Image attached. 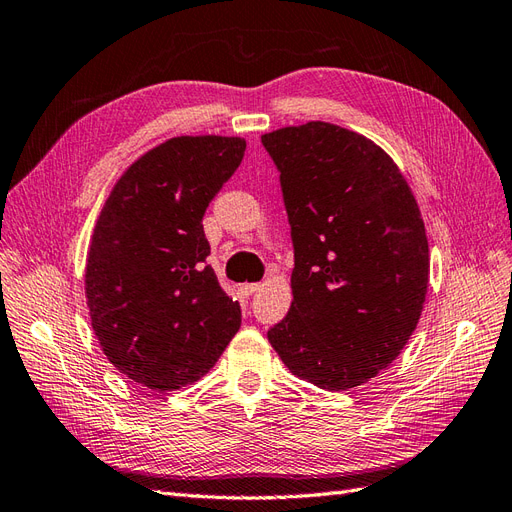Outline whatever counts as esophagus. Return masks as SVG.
I'll return each instance as SVG.
<instances>
[{"mask_svg": "<svg viewBox=\"0 0 512 512\" xmlns=\"http://www.w3.org/2000/svg\"><path fill=\"white\" fill-rule=\"evenodd\" d=\"M257 289H259V285H257V283H244V285H240V287H238V291H240L242 296H253Z\"/></svg>", "mask_w": 512, "mask_h": 512, "instance_id": "1", "label": "esophagus"}]
</instances>
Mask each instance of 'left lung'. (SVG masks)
Segmentation results:
<instances>
[{"instance_id": "1", "label": "left lung", "mask_w": 512, "mask_h": 512, "mask_svg": "<svg viewBox=\"0 0 512 512\" xmlns=\"http://www.w3.org/2000/svg\"><path fill=\"white\" fill-rule=\"evenodd\" d=\"M281 171L294 242L289 313L268 341L324 390L367 384L401 354L425 304L429 242L394 160L328 122L261 135Z\"/></svg>"}]
</instances>
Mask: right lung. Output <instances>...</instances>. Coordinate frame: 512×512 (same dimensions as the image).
Listing matches in <instances>:
<instances>
[{"label":"right lung","instance_id":"1","mask_svg":"<svg viewBox=\"0 0 512 512\" xmlns=\"http://www.w3.org/2000/svg\"><path fill=\"white\" fill-rule=\"evenodd\" d=\"M244 150L240 137H173L137 158L100 210L85 266L92 328L113 367L150 390L197 382L240 330L201 221Z\"/></svg>","mask_w":512,"mask_h":512}]
</instances>
